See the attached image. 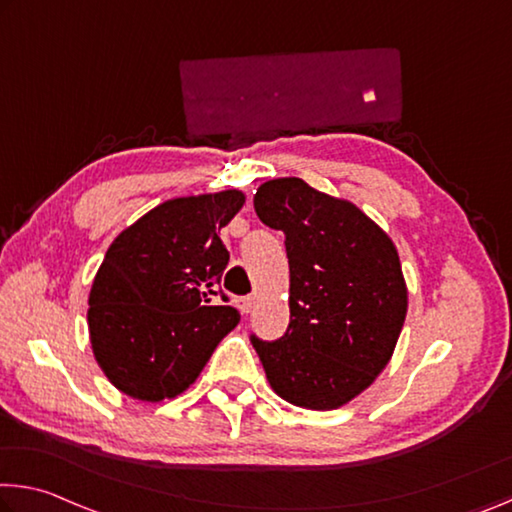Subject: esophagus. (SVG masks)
Masks as SVG:
<instances>
[{
    "label": "esophagus",
    "instance_id": "1",
    "mask_svg": "<svg viewBox=\"0 0 512 512\" xmlns=\"http://www.w3.org/2000/svg\"><path fill=\"white\" fill-rule=\"evenodd\" d=\"M253 303H255V298L253 296H243V298H237V307L241 312H250V307H253Z\"/></svg>",
    "mask_w": 512,
    "mask_h": 512
}]
</instances>
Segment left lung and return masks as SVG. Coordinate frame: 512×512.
<instances>
[{
  "instance_id": "1",
  "label": "left lung",
  "mask_w": 512,
  "mask_h": 512,
  "mask_svg": "<svg viewBox=\"0 0 512 512\" xmlns=\"http://www.w3.org/2000/svg\"><path fill=\"white\" fill-rule=\"evenodd\" d=\"M259 221L285 232L289 328L275 342L250 337L271 387L307 410L342 408L387 367L408 289L392 239L353 202L300 177L264 182Z\"/></svg>"
}]
</instances>
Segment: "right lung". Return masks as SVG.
<instances>
[{
  "label": "right lung",
  "mask_w": 512,
  "mask_h": 512,
  "mask_svg": "<svg viewBox=\"0 0 512 512\" xmlns=\"http://www.w3.org/2000/svg\"><path fill=\"white\" fill-rule=\"evenodd\" d=\"M243 202L237 189L173 198L113 239L88 296V330L120 392L152 403L182 394L239 323L214 296L230 262L218 232Z\"/></svg>",
  "instance_id": "obj_1"
}]
</instances>
